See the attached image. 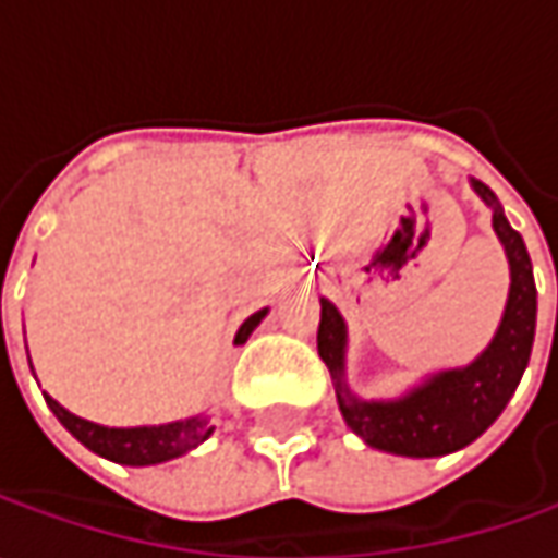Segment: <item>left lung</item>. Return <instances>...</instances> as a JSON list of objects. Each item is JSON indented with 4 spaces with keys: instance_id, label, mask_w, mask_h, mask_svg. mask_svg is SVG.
Returning <instances> with one entry per match:
<instances>
[{
    "instance_id": "1",
    "label": "left lung",
    "mask_w": 558,
    "mask_h": 558,
    "mask_svg": "<svg viewBox=\"0 0 558 558\" xmlns=\"http://www.w3.org/2000/svg\"><path fill=\"white\" fill-rule=\"evenodd\" d=\"M469 185L490 207V226L509 264V294L500 326L475 360L422 375V381L397 397H360L348 385V323L332 301L319 298L323 313L316 348L332 373L338 410L363 444L395 457H447L482 438L515 395L531 360L537 289L527 247L506 220L497 195L482 180H469Z\"/></svg>"
}]
</instances>
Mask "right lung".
I'll return each instance as SVG.
<instances>
[{
    "label": "right lung",
    "mask_w": 558,
    "mask_h": 558,
    "mask_svg": "<svg viewBox=\"0 0 558 558\" xmlns=\"http://www.w3.org/2000/svg\"><path fill=\"white\" fill-rule=\"evenodd\" d=\"M267 307L251 313L245 323L235 332V344H245L251 332L260 326V319L267 316ZM33 369V366H31ZM46 395V391H43ZM46 403L52 410L58 422L74 435L83 447H89L93 453L105 460L120 462V465H158V462L185 457L189 450H195L198 444L214 435L210 416H189L177 422H163V425H133V428H111V425H98L89 418L76 416L71 410H64L54 397L46 395Z\"/></svg>",
    "instance_id": "obj_1"
}]
</instances>
